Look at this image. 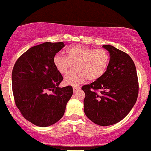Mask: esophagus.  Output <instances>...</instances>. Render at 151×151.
I'll return each mask as SVG.
<instances>
[{"label":"esophagus","instance_id":"1","mask_svg":"<svg viewBox=\"0 0 151 151\" xmlns=\"http://www.w3.org/2000/svg\"><path fill=\"white\" fill-rule=\"evenodd\" d=\"M80 89H81V88L79 87V86H74V87H73L74 92H77V91H79V90Z\"/></svg>","mask_w":151,"mask_h":151}]
</instances>
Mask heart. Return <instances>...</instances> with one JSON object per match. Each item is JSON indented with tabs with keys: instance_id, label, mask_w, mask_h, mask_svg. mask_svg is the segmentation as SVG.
I'll return each instance as SVG.
<instances>
[{
	"instance_id": "heart-1",
	"label": "heart",
	"mask_w": 151,
	"mask_h": 151,
	"mask_svg": "<svg viewBox=\"0 0 151 151\" xmlns=\"http://www.w3.org/2000/svg\"><path fill=\"white\" fill-rule=\"evenodd\" d=\"M67 57L57 54L53 58L55 68L60 73L65 74L73 66L65 77V84L75 86L86 79L95 81L101 78L106 72L110 57L104 49H93L84 45H75L66 51Z\"/></svg>"
}]
</instances>
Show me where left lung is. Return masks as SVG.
I'll use <instances>...</instances> for the list:
<instances>
[{"mask_svg":"<svg viewBox=\"0 0 151 151\" xmlns=\"http://www.w3.org/2000/svg\"><path fill=\"white\" fill-rule=\"evenodd\" d=\"M102 47L110 54L108 69L81 89L85 93L86 116L94 124L106 126L119 122L132 109L138 98V80L136 66L127 53L111 45Z\"/></svg>","mask_w":151,"mask_h":151,"instance_id":"obj_1","label":"left lung"}]
</instances>
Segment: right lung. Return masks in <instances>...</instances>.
Segmentation results:
<instances>
[{
	"instance_id": "obj_1",
	"label": "right lung",
	"mask_w": 151,
	"mask_h": 151,
	"mask_svg": "<svg viewBox=\"0 0 151 151\" xmlns=\"http://www.w3.org/2000/svg\"><path fill=\"white\" fill-rule=\"evenodd\" d=\"M62 42H46L27 50L17 60L12 72L15 104L22 116L35 126L47 127L60 120L72 97V86L59 87L63 80L53 63Z\"/></svg>"
}]
</instances>
